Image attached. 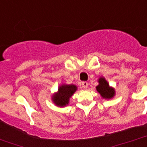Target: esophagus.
<instances>
[{"mask_svg":"<svg viewBox=\"0 0 147 147\" xmlns=\"http://www.w3.org/2000/svg\"><path fill=\"white\" fill-rule=\"evenodd\" d=\"M81 84H82V86H83V88H86L87 87H88V84L86 82V81H83Z\"/></svg>","mask_w":147,"mask_h":147,"instance_id":"1","label":"esophagus"}]
</instances>
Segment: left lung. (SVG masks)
Returning a JSON list of instances; mask_svg holds the SVG:
<instances>
[{"instance_id": "1", "label": "left lung", "mask_w": 147, "mask_h": 147, "mask_svg": "<svg viewBox=\"0 0 147 147\" xmlns=\"http://www.w3.org/2000/svg\"><path fill=\"white\" fill-rule=\"evenodd\" d=\"M97 91L105 99H111L115 95V90L114 88L109 86V84L104 77L98 78V85L96 87Z\"/></svg>"}]
</instances>
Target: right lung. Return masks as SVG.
I'll list each match as a JSON object with an SVG mask.
<instances>
[{
    "instance_id": "right-lung-1",
    "label": "right lung",
    "mask_w": 147,
    "mask_h": 147,
    "mask_svg": "<svg viewBox=\"0 0 147 147\" xmlns=\"http://www.w3.org/2000/svg\"><path fill=\"white\" fill-rule=\"evenodd\" d=\"M76 90L77 86L74 84H63L59 87L57 92L53 95L52 101L57 107H66Z\"/></svg>"
}]
</instances>
